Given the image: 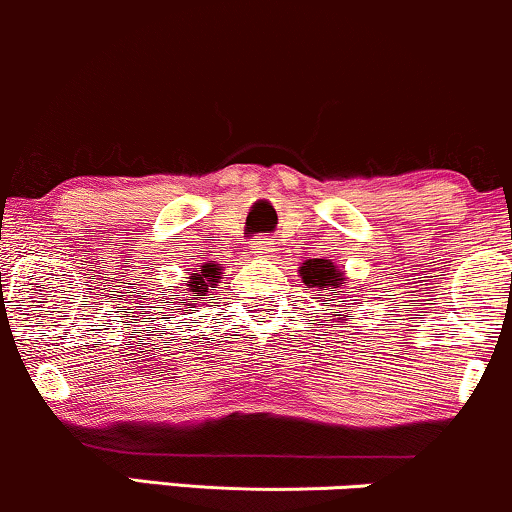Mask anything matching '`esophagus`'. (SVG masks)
<instances>
[{"label": "esophagus", "instance_id": "34e87169", "mask_svg": "<svg viewBox=\"0 0 512 512\" xmlns=\"http://www.w3.org/2000/svg\"><path fill=\"white\" fill-rule=\"evenodd\" d=\"M250 248H252V252H257V255H262V257H272V255H274V250H276V245H274V240H272V238H264V236H260V238L252 240Z\"/></svg>", "mask_w": 512, "mask_h": 512}]
</instances>
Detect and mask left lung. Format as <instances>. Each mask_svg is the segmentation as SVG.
<instances>
[{"mask_svg":"<svg viewBox=\"0 0 512 512\" xmlns=\"http://www.w3.org/2000/svg\"><path fill=\"white\" fill-rule=\"evenodd\" d=\"M300 276H303L307 286L322 288V291H336L334 298H338V293H343L341 283H346L343 272H338L336 264L331 260L305 262V267H300ZM338 303H346V300H338Z\"/></svg>","mask_w":512,"mask_h":512,"instance_id":"8db88e82","label":"left lung"}]
</instances>
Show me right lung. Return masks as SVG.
Here are the masks:
<instances>
[{
	"instance_id": "obj_1",
	"label": "right lung",
	"mask_w": 512,
	"mask_h": 512,
	"mask_svg": "<svg viewBox=\"0 0 512 512\" xmlns=\"http://www.w3.org/2000/svg\"><path fill=\"white\" fill-rule=\"evenodd\" d=\"M219 272H217V267H205V269H200V274H195L193 276V281H188V286H190V291L193 293H207V283H212V288L217 286V276ZM212 275V280H207L206 276Z\"/></svg>"
}]
</instances>
